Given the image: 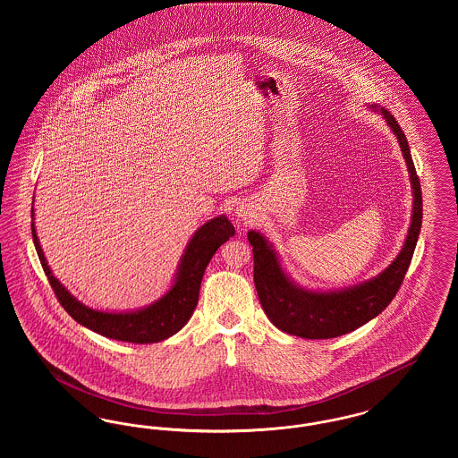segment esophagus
<instances>
[{"label": "esophagus", "instance_id": "34e87169", "mask_svg": "<svg viewBox=\"0 0 458 458\" xmlns=\"http://www.w3.org/2000/svg\"><path fill=\"white\" fill-rule=\"evenodd\" d=\"M245 216H247V215H245V213L240 209L239 218L245 219Z\"/></svg>", "mask_w": 458, "mask_h": 458}]
</instances>
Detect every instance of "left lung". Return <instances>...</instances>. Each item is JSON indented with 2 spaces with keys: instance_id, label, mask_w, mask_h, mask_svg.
<instances>
[{
  "instance_id": "left-lung-1",
  "label": "left lung",
  "mask_w": 458,
  "mask_h": 458,
  "mask_svg": "<svg viewBox=\"0 0 458 458\" xmlns=\"http://www.w3.org/2000/svg\"><path fill=\"white\" fill-rule=\"evenodd\" d=\"M383 114L398 139L405 157L414 192L412 221L405 243L392 264L364 284L336 292H314L293 284L280 264L271 243L259 232L250 230L247 239L254 254V284L259 302L269 321L288 335L323 340L336 338L366 325L392 302L405 278L414 256L415 243L422 225V192L405 133L388 109L370 106Z\"/></svg>"
}]
</instances>
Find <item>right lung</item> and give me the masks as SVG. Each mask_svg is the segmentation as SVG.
<instances>
[{
	"label": "right lung",
	"instance_id": "right-lung-1",
	"mask_svg": "<svg viewBox=\"0 0 458 458\" xmlns=\"http://www.w3.org/2000/svg\"><path fill=\"white\" fill-rule=\"evenodd\" d=\"M30 216L34 219V208L30 211ZM30 228L44 273L49 280L51 288L55 290L56 299L60 301L66 312L79 325L89 327L106 338L129 344H156L170 338L187 325L196 309L199 288L208 264L219 247L235 235L233 225L225 215L209 219L197 230L194 237L189 242L185 254L182 256L178 264L174 286L161 299H157L156 302L144 309H137L131 312H103L79 302L65 286L53 276L44 258L39 239L36 235L34 221Z\"/></svg>",
	"mask_w": 458,
	"mask_h": 458
}]
</instances>
